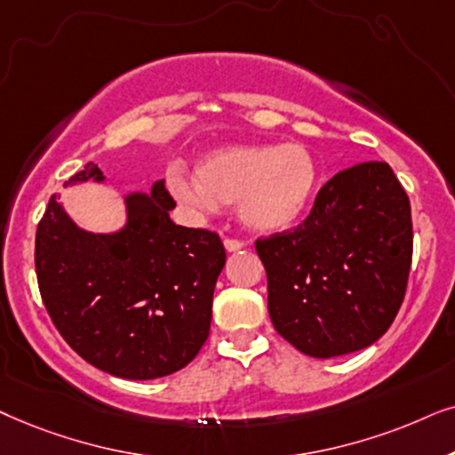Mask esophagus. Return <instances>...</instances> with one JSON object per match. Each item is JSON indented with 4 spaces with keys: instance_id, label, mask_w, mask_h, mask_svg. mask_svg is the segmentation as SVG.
Here are the masks:
<instances>
[{
    "instance_id": "34e87169",
    "label": "esophagus",
    "mask_w": 455,
    "mask_h": 455,
    "mask_svg": "<svg viewBox=\"0 0 455 455\" xmlns=\"http://www.w3.org/2000/svg\"><path fill=\"white\" fill-rule=\"evenodd\" d=\"M243 241L239 239H224V247H227V251H239L243 250Z\"/></svg>"
}]
</instances>
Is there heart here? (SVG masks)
<instances>
[{"instance_id":"b5f03b06","label":"heart","mask_w":455,"mask_h":455,"mask_svg":"<svg viewBox=\"0 0 455 455\" xmlns=\"http://www.w3.org/2000/svg\"><path fill=\"white\" fill-rule=\"evenodd\" d=\"M166 180L172 196L193 210L214 212L218 204H237L247 228L283 233L310 212L320 189V168L299 143L245 145L204 156L196 179L174 166Z\"/></svg>"}]
</instances>
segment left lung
Here are the masks:
<instances>
[{
  "instance_id": "obj_1",
  "label": "left lung",
  "mask_w": 455,
  "mask_h": 455,
  "mask_svg": "<svg viewBox=\"0 0 455 455\" xmlns=\"http://www.w3.org/2000/svg\"><path fill=\"white\" fill-rule=\"evenodd\" d=\"M278 335L312 358L380 339L402 306L411 264V212L387 162L337 172L293 231L256 241Z\"/></svg>"
}]
</instances>
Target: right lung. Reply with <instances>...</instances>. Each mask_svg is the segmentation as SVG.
<instances>
[{"label": "right lung", "instance_id": "obj_1", "mask_svg": "<svg viewBox=\"0 0 455 455\" xmlns=\"http://www.w3.org/2000/svg\"><path fill=\"white\" fill-rule=\"evenodd\" d=\"M104 172L87 164L66 187ZM52 196L35 239L45 310L72 349L112 377L149 380L185 368L210 335L224 245L205 228L171 220L164 180L124 197L126 224L89 233Z\"/></svg>", "mask_w": 455, "mask_h": 455}]
</instances>
